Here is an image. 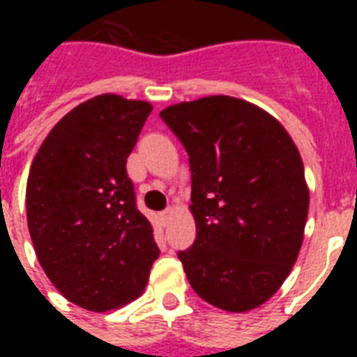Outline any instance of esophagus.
<instances>
[{
    "label": "esophagus",
    "instance_id": "obj_1",
    "mask_svg": "<svg viewBox=\"0 0 357 357\" xmlns=\"http://www.w3.org/2000/svg\"><path fill=\"white\" fill-rule=\"evenodd\" d=\"M172 214H174V210H172V208H166V210H162V212H160V220H162L164 225L168 224V220L172 218Z\"/></svg>",
    "mask_w": 357,
    "mask_h": 357
}]
</instances>
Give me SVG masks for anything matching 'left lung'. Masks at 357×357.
Segmentation results:
<instances>
[{
	"label": "left lung",
	"instance_id": "8db88e82",
	"mask_svg": "<svg viewBox=\"0 0 357 357\" xmlns=\"http://www.w3.org/2000/svg\"><path fill=\"white\" fill-rule=\"evenodd\" d=\"M189 155L193 291L225 312L269 300L298 258L310 193L291 135L252 102L212 95L160 112Z\"/></svg>",
	"mask_w": 357,
	"mask_h": 357
}]
</instances>
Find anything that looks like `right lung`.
<instances>
[{"label": "right lung", "instance_id": "1", "mask_svg": "<svg viewBox=\"0 0 357 357\" xmlns=\"http://www.w3.org/2000/svg\"><path fill=\"white\" fill-rule=\"evenodd\" d=\"M151 110L112 93L80 102L30 166L26 218L38 262L66 300L91 312L137 298L160 255L126 172Z\"/></svg>", "mask_w": 357, "mask_h": 357}]
</instances>
